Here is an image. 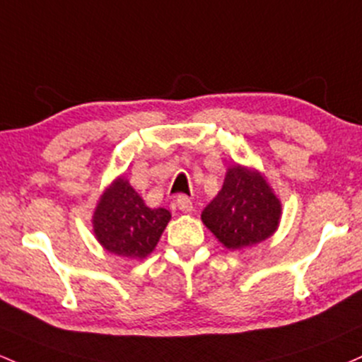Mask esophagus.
I'll list each match as a JSON object with an SVG mask.
<instances>
[{"label": "esophagus", "mask_w": 362, "mask_h": 362, "mask_svg": "<svg viewBox=\"0 0 362 362\" xmlns=\"http://www.w3.org/2000/svg\"><path fill=\"white\" fill-rule=\"evenodd\" d=\"M177 206L180 211L184 213H192L194 209V204H192V199H190L189 196H178L177 197Z\"/></svg>", "instance_id": "1"}]
</instances>
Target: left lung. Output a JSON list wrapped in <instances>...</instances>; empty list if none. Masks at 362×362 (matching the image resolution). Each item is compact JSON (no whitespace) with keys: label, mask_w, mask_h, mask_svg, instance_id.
Instances as JSON below:
<instances>
[{"label":"left lung","mask_w":362,"mask_h":362,"mask_svg":"<svg viewBox=\"0 0 362 362\" xmlns=\"http://www.w3.org/2000/svg\"><path fill=\"white\" fill-rule=\"evenodd\" d=\"M280 218L281 202L264 175L240 165L226 170L223 187L201 214L202 223L230 251L272 237Z\"/></svg>","instance_id":"8db88e82"}]
</instances>
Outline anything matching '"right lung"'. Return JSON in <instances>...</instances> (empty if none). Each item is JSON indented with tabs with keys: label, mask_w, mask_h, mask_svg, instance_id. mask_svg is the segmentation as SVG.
Here are the masks:
<instances>
[{
	"label": "right lung",
	"mask_w": 362,
	"mask_h": 362,
	"mask_svg": "<svg viewBox=\"0 0 362 362\" xmlns=\"http://www.w3.org/2000/svg\"><path fill=\"white\" fill-rule=\"evenodd\" d=\"M168 209H151L125 177L111 182L94 209V235L106 251L129 259H144L168 225Z\"/></svg>",
	"instance_id": "add662e5"
}]
</instances>
